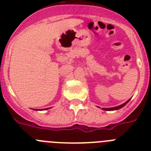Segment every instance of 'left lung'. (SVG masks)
<instances>
[{
	"label": "left lung",
	"mask_w": 151,
	"mask_h": 151,
	"mask_svg": "<svg viewBox=\"0 0 151 151\" xmlns=\"http://www.w3.org/2000/svg\"><path fill=\"white\" fill-rule=\"evenodd\" d=\"M129 100H130V99H129ZM129 101H126L125 103H124V104H122L119 105V106H115V107H111V108H103V110H106V111H110V110H119V109H121V108L123 107V106H125V105L128 102H129Z\"/></svg>",
	"instance_id": "obj_1"
}]
</instances>
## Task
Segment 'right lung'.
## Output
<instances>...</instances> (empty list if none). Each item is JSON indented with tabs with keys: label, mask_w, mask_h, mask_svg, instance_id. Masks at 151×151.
<instances>
[{
	"label": "right lung",
	"mask_w": 151,
	"mask_h": 151,
	"mask_svg": "<svg viewBox=\"0 0 151 151\" xmlns=\"http://www.w3.org/2000/svg\"><path fill=\"white\" fill-rule=\"evenodd\" d=\"M47 109H48V108H47V109H43V110H47Z\"/></svg>",
	"instance_id": "1"
}]
</instances>
